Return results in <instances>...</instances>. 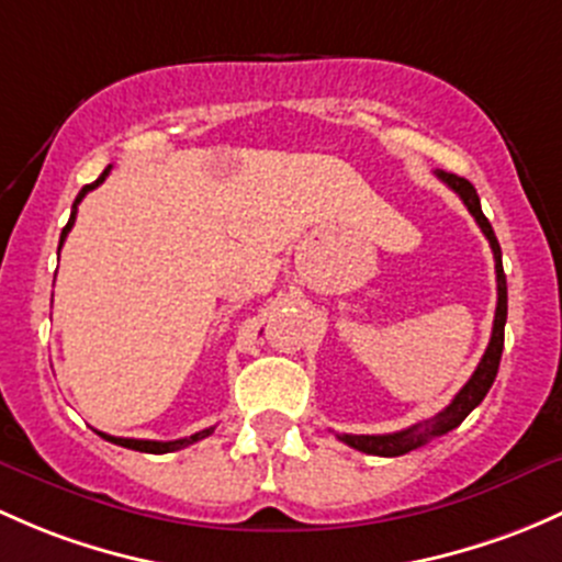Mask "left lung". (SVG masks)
Returning <instances> with one entry per match:
<instances>
[{
	"label": "left lung",
	"instance_id": "8db88e82",
	"mask_svg": "<svg viewBox=\"0 0 562 562\" xmlns=\"http://www.w3.org/2000/svg\"><path fill=\"white\" fill-rule=\"evenodd\" d=\"M436 177H439L441 182H447V186H450L452 191L458 193L460 199H463V204L469 206V212L474 215V221L480 223L482 234L487 236L490 247H493L495 282H498V306H495L493 336H490L487 350H484V356L480 360V366H476L474 374H471V380L465 382L463 387H460V393L454 395L452 404L447 406L445 412H439V415L430 417V420L412 425V428L395 430V434H382V436L341 434L339 436V439L345 441V445H350L352 450H360L366 454H382V458H395V454L417 450V447H423L425 441L434 439V436L450 434L452 428H458V425L463 423L465 417H469L471 412H474L476 406L482 404V398L487 395V390L493 387L495 374H498L501 352H504V328H506V274H504V263H501V245H498V239H495L493 226H490V221L484 217L480 196H476L474 186H471L465 177L441 172V169H436Z\"/></svg>",
	"mask_w": 562,
	"mask_h": 562
}]
</instances>
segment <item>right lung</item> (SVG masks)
<instances>
[{"mask_svg": "<svg viewBox=\"0 0 562 562\" xmlns=\"http://www.w3.org/2000/svg\"><path fill=\"white\" fill-rule=\"evenodd\" d=\"M110 169H112V167L104 169V172L99 175V180H93L91 186H86V188H82V191L78 193V199H75V204H72V215H69V223H67V226H64V232H61V241H58V250H61V245H64V239H67L69 228L75 226V217H78V204L82 202V196H86L88 191H93V188H97V186H102V182H104V177L110 175ZM212 430H215V428H204V430H199V434H193V436H186V439H175V441L121 439V436H108V434H102V430H97V434L102 436V439L112 441V445H117V447H128V450H137V452H153V454H164V452H175V450H182V447L193 445V441H199V439H206V436H210Z\"/></svg>", "mask_w": 562, "mask_h": 562, "instance_id": "1", "label": "right lung"}]
</instances>
